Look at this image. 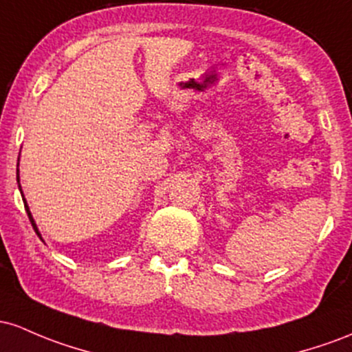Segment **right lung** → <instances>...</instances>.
Listing matches in <instances>:
<instances>
[{"label": "right lung", "instance_id": "obj_1", "mask_svg": "<svg viewBox=\"0 0 352 352\" xmlns=\"http://www.w3.org/2000/svg\"><path fill=\"white\" fill-rule=\"evenodd\" d=\"M16 179H18V183H19V176H18V171H16ZM19 189H21V186H19ZM23 199H25V196H23ZM25 208H26V212H28V218H30V221H31V226H33L34 231H36V234L39 236V232H38V228H36V224H34V219H33V216H31V212H30V208H28L26 201H25Z\"/></svg>", "mask_w": 352, "mask_h": 352}]
</instances>
